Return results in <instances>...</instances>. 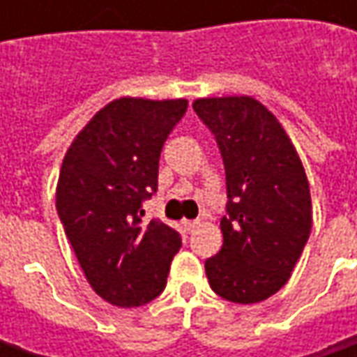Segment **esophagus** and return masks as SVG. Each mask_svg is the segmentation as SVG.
Here are the masks:
<instances>
[{
  "label": "esophagus",
  "mask_w": 357,
  "mask_h": 357,
  "mask_svg": "<svg viewBox=\"0 0 357 357\" xmlns=\"http://www.w3.org/2000/svg\"><path fill=\"white\" fill-rule=\"evenodd\" d=\"M199 220H185V222H183V227H185V230L186 232H188V234H190V232H195V230H197V228H199Z\"/></svg>",
  "instance_id": "1"
}]
</instances>
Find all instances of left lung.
<instances>
[{
	"instance_id": "8db88e82",
	"label": "left lung",
	"mask_w": 357,
	"mask_h": 357,
	"mask_svg": "<svg viewBox=\"0 0 357 357\" xmlns=\"http://www.w3.org/2000/svg\"><path fill=\"white\" fill-rule=\"evenodd\" d=\"M227 171L222 248L204 262L216 294L256 304L288 282L312 230L310 185L294 144L260 101L208 97L192 103Z\"/></svg>"
}]
</instances>
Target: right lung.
<instances>
[{"label": "right lung", "mask_w": 357, "mask_h": 357, "mask_svg": "<svg viewBox=\"0 0 357 357\" xmlns=\"http://www.w3.org/2000/svg\"><path fill=\"white\" fill-rule=\"evenodd\" d=\"M186 107V99H115L63 158L57 213L91 288L113 306L155 300L183 244L165 222H144L143 202L157 192L162 144Z\"/></svg>", "instance_id": "obj_1"}]
</instances>
